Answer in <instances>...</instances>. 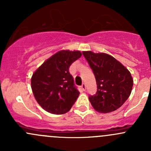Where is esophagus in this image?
I'll return each mask as SVG.
<instances>
[{
    "label": "esophagus",
    "instance_id": "obj_1",
    "mask_svg": "<svg viewBox=\"0 0 151 151\" xmlns=\"http://www.w3.org/2000/svg\"><path fill=\"white\" fill-rule=\"evenodd\" d=\"M81 88H82V89H83V91H85V90H86V85L85 84V83H83V85H82V86H81Z\"/></svg>",
    "mask_w": 151,
    "mask_h": 151
}]
</instances>
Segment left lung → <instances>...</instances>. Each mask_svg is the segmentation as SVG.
Segmentation results:
<instances>
[{"label": "left lung", "instance_id": "8db88e82", "mask_svg": "<svg viewBox=\"0 0 151 151\" xmlns=\"http://www.w3.org/2000/svg\"><path fill=\"white\" fill-rule=\"evenodd\" d=\"M95 75L96 94L89 96L93 107L103 113L116 110L124 104L132 92L133 80L126 67L105 53L83 52Z\"/></svg>", "mask_w": 151, "mask_h": 151}]
</instances>
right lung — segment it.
<instances>
[{"instance_id":"right-lung-1","label":"right lung","mask_w":151,"mask_h":151,"mask_svg":"<svg viewBox=\"0 0 151 151\" xmlns=\"http://www.w3.org/2000/svg\"><path fill=\"white\" fill-rule=\"evenodd\" d=\"M82 56L80 51L62 50L47 59L33 74L31 88L44 109L52 114L68 112L80 92L69 73V67Z\"/></svg>"}]
</instances>
